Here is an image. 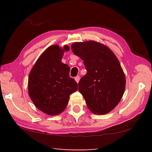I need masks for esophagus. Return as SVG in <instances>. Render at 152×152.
<instances>
[{
  "label": "esophagus",
  "instance_id": "esophagus-1",
  "mask_svg": "<svg viewBox=\"0 0 152 152\" xmlns=\"http://www.w3.org/2000/svg\"><path fill=\"white\" fill-rule=\"evenodd\" d=\"M75 80H76V82H77V83H78L79 82V81H80V76H77L76 77H75Z\"/></svg>",
  "mask_w": 152,
  "mask_h": 152
}]
</instances>
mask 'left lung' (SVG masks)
I'll return each mask as SVG.
<instances>
[{
  "label": "left lung",
  "instance_id": "obj_1",
  "mask_svg": "<svg viewBox=\"0 0 152 152\" xmlns=\"http://www.w3.org/2000/svg\"><path fill=\"white\" fill-rule=\"evenodd\" d=\"M71 47L87 70L79 82L78 91L88 109L97 115L110 112L125 88V76L117 56L107 45L95 41L74 42Z\"/></svg>",
  "mask_w": 152,
  "mask_h": 152
}]
</instances>
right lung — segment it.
Instances as JSON below:
<instances>
[{"mask_svg": "<svg viewBox=\"0 0 152 152\" xmlns=\"http://www.w3.org/2000/svg\"><path fill=\"white\" fill-rule=\"evenodd\" d=\"M68 45H53L43 51L31 70L28 92L35 106L49 115L62 113L70 95L78 90V84L69 76L70 67L61 62Z\"/></svg>", "mask_w": 152, "mask_h": 152, "instance_id": "1", "label": "right lung"}]
</instances>
